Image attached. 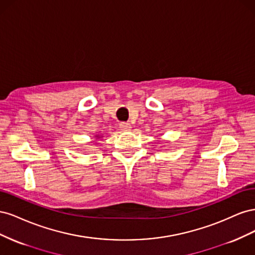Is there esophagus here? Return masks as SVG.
Masks as SVG:
<instances>
[{
  "label": "esophagus",
  "mask_w": 255,
  "mask_h": 255,
  "mask_svg": "<svg viewBox=\"0 0 255 255\" xmlns=\"http://www.w3.org/2000/svg\"><path fill=\"white\" fill-rule=\"evenodd\" d=\"M130 125L129 123H128V122H121L120 123V128L122 129V130H125V132H128V130H130Z\"/></svg>",
  "instance_id": "34e87169"
}]
</instances>
